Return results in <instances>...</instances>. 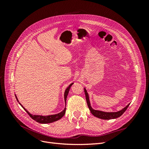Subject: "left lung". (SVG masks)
I'll use <instances>...</instances> for the list:
<instances>
[{"label": "left lung", "instance_id": "obj_1", "mask_svg": "<svg viewBox=\"0 0 149 149\" xmlns=\"http://www.w3.org/2000/svg\"><path fill=\"white\" fill-rule=\"evenodd\" d=\"M84 93H85V96H86V100L87 102V104L89 107V109L91 111L93 115H94L96 118H98L100 119H106V120H109V119H115V118H118L120 116L123 114L124 112L127 110L129 106L130 105L128 104L125 107H124L123 109H122L121 111L119 112H102L101 111H97V110H94L93 108L91 107V105H90V102H89V96H88V94L86 91V90L84 88Z\"/></svg>", "mask_w": 149, "mask_h": 149}]
</instances>
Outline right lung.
<instances>
[{"label":"right lung","mask_w":149,"mask_h":149,"mask_svg":"<svg viewBox=\"0 0 149 149\" xmlns=\"http://www.w3.org/2000/svg\"><path fill=\"white\" fill-rule=\"evenodd\" d=\"M73 83H71L68 87L66 89V91L65 92V101L66 102V97H67V96H68V94L69 93V91H70V89L71 88V86H72V84H73ZM16 99L18 101L17 98L16 97ZM21 105V104H20ZM22 106V105H21ZM22 107L24 108V109H25V111L27 112L28 114L30 116V118L31 119H33V120H35L36 122H37V123H42V124H48V123H53V122L55 121H56L60 119L65 114V112H66V108L63 111L61 112H60V113L59 114H55V115H51V116H33L30 114L29 112L26 111L25 108L22 106Z\"/></svg>","instance_id":"obj_1"}]
</instances>
